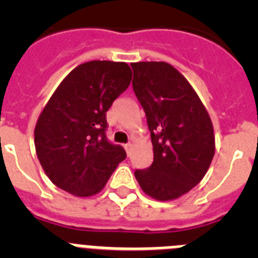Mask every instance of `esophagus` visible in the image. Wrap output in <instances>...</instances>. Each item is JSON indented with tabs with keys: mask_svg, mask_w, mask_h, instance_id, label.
I'll return each instance as SVG.
<instances>
[{
	"mask_svg": "<svg viewBox=\"0 0 258 258\" xmlns=\"http://www.w3.org/2000/svg\"><path fill=\"white\" fill-rule=\"evenodd\" d=\"M124 149H125V151H126V154H127V155L131 154V150H132V143H126V145H124Z\"/></svg>",
	"mask_w": 258,
	"mask_h": 258,
	"instance_id": "obj_1",
	"label": "esophagus"
}]
</instances>
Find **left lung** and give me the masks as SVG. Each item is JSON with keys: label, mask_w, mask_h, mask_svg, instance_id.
Returning <instances> with one entry per match:
<instances>
[{"label": "left lung", "mask_w": 258, "mask_h": 258, "mask_svg": "<svg viewBox=\"0 0 258 258\" xmlns=\"http://www.w3.org/2000/svg\"><path fill=\"white\" fill-rule=\"evenodd\" d=\"M133 90L147 118L154 161L134 172L149 197L166 202L203 179L214 156L211 117L192 86L165 61L132 63Z\"/></svg>", "instance_id": "1"}]
</instances>
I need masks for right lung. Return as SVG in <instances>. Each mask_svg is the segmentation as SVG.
Segmentation results:
<instances>
[{"mask_svg": "<svg viewBox=\"0 0 258 258\" xmlns=\"http://www.w3.org/2000/svg\"><path fill=\"white\" fill-rule=\"evenodd\" d=\"M124 61L92 60L67 75L35 127L36 154L52 183L75 197L98 194L126 157L108 142L106 112L132 80Z\"/></svg>", "mask_w": 258, "mask_h": 258, "instance_id": "obj_1", "label": "right lung"}]
</instances>
